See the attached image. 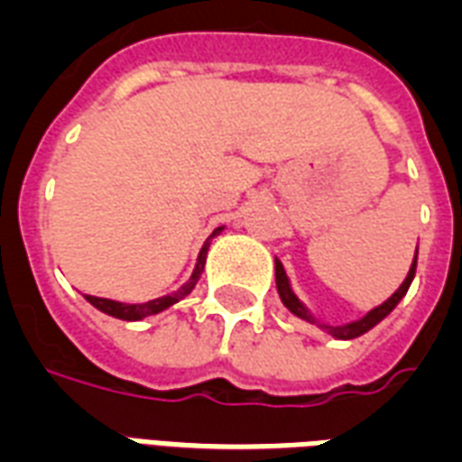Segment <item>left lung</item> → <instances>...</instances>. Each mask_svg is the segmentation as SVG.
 I'll use <instances>...</instances> for the list:
<instances>
[{"label":"left lung","instance_id":"left-lung-1","mask_svg":"<svg viewBox=\"0 0 462 462\" xmlns=\"http://www.w3.org/2000/svg\"><path fill=\"white\" fill-rule=\"evenodd\" d=\"M414 273H416V255H414V263H411V268H409V275L404 277V282L400 284V290L392 294L390 300L383 301L380 307H375L373 311H367L365 317L358 319V321H350V324H343V326H331V324H321V321H317V319L311 317V311L301 304L300 300H297V294L292 292V287H290V280H287V273H284L282 263L280 260H275V282H277V292H280V300H282V304L287 307V310L292 311L294 317L304 319V321H310V324H317L319 328H324L326 334H331L334 338H358V336H363L365 331H370L373 326H377L380 321H383L387 314H390L397 304H400V300L407 294L409 284H411V280H414Z\"/></svg>","mask_w":462,"mask_h":462}]
</instances>
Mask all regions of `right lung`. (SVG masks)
<instances>
[{"instance_id": "1", "label": "right lung", "mask_w": 462, "mask_h": 462, "mask_svg": "<svg viewBox=\"0 0 462 462\" xmlns=\"http://www.w3.org/2000/svg\"><path fill=\"white\" fill-rule=\"evenodd\" d=\"M221 228H217L211 236H217ZM207 251H209V241L202 245V251H199V260H197V268H194L192 277L187 280L180 290L175 292L165 294V297H158V300H151V301H143V304H124V301H114V300H104V297H92V294H85V300L97 307L99 311L104 314H109V317H116V319H124V321H138V319H145V317H152V314H158V311L168 310L172 307L175 301L185 300L187 294L192 292L194 284L197 280L202 277L204 273V260H207Z\"/></svg>"}]
</instances>
